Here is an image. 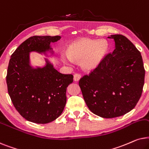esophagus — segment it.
<instances>
[{"instance_id":"34e87169","label":"esophagus","mask_w":149,"mask_h":149,"mask_svg":"<svg viewBox=\"0 0 149 149\" xmlns=\"http://www.w3.org/2000/svg\"><path fill=\"white\" fill-rule=\"evenodd\" d=\"M81 77H82V76H81L80 73H76V74H74V76H73V80H74V81H76V82H77V81L80 80Z\"/></svg>"}]
</instances>
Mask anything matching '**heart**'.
Masks as SVG:
<instances>
[{
    "instance_id": "obj_1",
    "label": "heart",
    "mask_w": 149,
    "mask_h": 149,
    "mask_svg": "<svg viewBox=\"0 0 149 149\" xmlns=\"http://www.w3.org/2000/svg\"><path fill=\"white\" fill-rule=\"evenodd\" d=\"M107 43L103 39L95 41L90 39H82L73 43L67 51V55L63 60L67 63L80 62L81 67L85 70L94 69L107 50Z\"/></svg>"
}]
</instances>
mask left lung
<instances>
[{
    "label": "left lung",
    "mask_w": 149,
    "mask_h": 149,
    "mask_svg": "<svg viewBox=\"0 0 149 149\" xmlns=\"http://www.w3.org/2000/svg\"><path fill=\"white\" fill-rule=\"evenodd\" d=\"M108 38L115 49L97 66L79 80L83 97L91 112L111 118L123 116L135 108L141 97L145 70L140 51L122 35Z\"/></svg>",
    "instance_id": "1"
}]
</instances>
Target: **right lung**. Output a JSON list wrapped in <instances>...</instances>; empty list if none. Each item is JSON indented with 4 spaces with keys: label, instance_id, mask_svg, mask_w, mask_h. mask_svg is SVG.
I'll use <instances>...</instances> for the list:
<instances>
[{
    "label": "right lung",
    "instance_id": "1",
    "mask_svg": "<svg viewBox=\"0 0 149 149\" xmlns=\"http://www.w3.org/2000/svg\"><path fill=\"white\" fill-rule=\"evenodd\" d=\"M61 36H33L24 41L11 54L7 69L8 93L13 106L29 121L45 124L56 119L66 104V91L72 74H63L46 60L43 68L30 65L29 52L52 49L50 43Z\"/></svg>",
    "mask_w": 149,
    "mask_h": 149
}]
</instances>
